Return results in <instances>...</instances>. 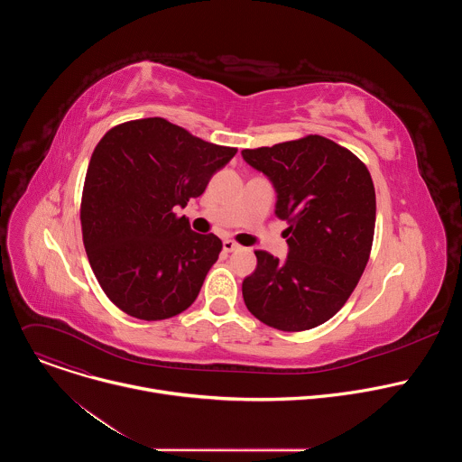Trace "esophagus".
Wrapping results in <instances>:
<instances>
[{"instance_id":"obj_1","label":"esophagus","mask_w":462,"mask_h":462,"mask_svg":"<svg viewBox=\"0 0 462 462\" xmlns=\"http://www.w3.org/2000/svg\"><path fill=\"white\" fill-rule=\"evenodd\" d=\"M241 246L236 243V241H232V239H225L223 241V250L225 252H236V250H239Z\"/></svg>"}]
</instances>
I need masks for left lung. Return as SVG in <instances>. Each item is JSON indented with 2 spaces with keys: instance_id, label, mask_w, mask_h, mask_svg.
Returning <instances> with one entry per match:
<instances>
[{
  "instance_id": "obj_1",
  "label": "left lung",
  "mask_w": 462,
  "mask_h": 462,
  "mask_svg": "<svg viewBox=\"0 0 462 462\" xmlns=\"http://www.w3.org/2000/svg\"><path fill=\"white\" fill-rule=\"evenodd\" d=\"M276 189V216L289 223V255L255 250L243 280L246 309L263 323L296 333L333 318L369 261L376 199L365 164L319 135L241 152Z\"/></svg>"
}]
</instances>
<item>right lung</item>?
<instances>
[{
    "instance_id": "1",
    "label": "right lung",
    "mask_w": 462,
    "mask_h": 462,
    "mask_svg": "<svg viewBox=\"0 0 462 462\" xmlns=\"http://www.w3.org/2000/svg\"><path fill=\"white\" fill-rule=\"evenodd\" d=\"M236 153L159 116L124 122L100 139L80 221L91 269L120 310L157 321L195 301L223 243L173 210L199 197Z\"/></svg>"
}]
</instances>
